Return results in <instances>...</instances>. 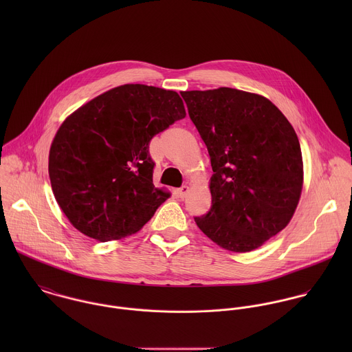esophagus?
Instances as JSON below:
<instances>
[{
    "mask_svg": "<svg viewBox=\"0 0 352 352\" xmlns=\"http://www.w3.org/2000/svg\"><path fill=\"white\" fill-rule=\"evenodd\" d=\"M188 190H190V188H188V186H183V187H180V188L176 191V194H177V197H179V198H182V199H183V198L187 195Z\"/></svg>",
    "mask_w": 352,
    "mask_h": 352,
    "instance_id": "1",
    "label": "esophagus"
}]
</instances>
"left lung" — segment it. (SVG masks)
Wrapping results in <instances>:
<instances>
[{
    "instance_id": "left-lung-1",
    "label": "left lung",
    "mask_w": 352,
    "mask_h": 352,
    "mask_svg": "<svg viewBox=\"0 0 352 352\" xmlns=\"http://www.w3.org/2000/svg\"><path fill=\"white\" fill-rule=\"evenodd\" d=\"M207 146L211 208L195 222L226 251L251 252L292 221L303 186L296 130L267 98L233 88L180 92Z\"/></svg>"
}]
</instances>
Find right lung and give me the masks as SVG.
<instances>
[{"mask_svg":"<svg viewBox=\"0 0 352 352\" xmlns=\"http://www.w3.org/2000/svg\"><path fill=\"white\" fill-rule=\"evenodd\" d=\"M186 116L182 98L144 84L112 88L70 113L49 154L55 201L101 243L141 230L170 194L153 184L151 138Z\"/></svg>","mask_w":352,"mask_h":352,"instance_id":"add662e5","label":"right lung"}]
</instances>
